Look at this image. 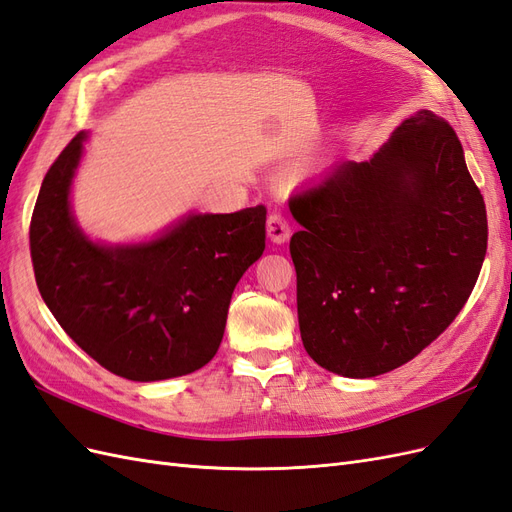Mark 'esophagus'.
Listing matches in <instances>:
<instances>
[{"instance_id": "esophagus-1", "label": "esophagus", "mask_w": 512, "mask_h": 512, "mask_svg": "<svg viewBox=\"0 0 512 512\" xmlns=\"http://www.w3.org/2000/svg\"><path fill=\"white\" fill-rule=\"evenodd\" d=\"M267 234H269V239H271L273 243H278V245L286 243L288 237H290V224H288V219H286L282 213L273 211V213L269 215V219H267Z\"/></svg>"}]
</instances>
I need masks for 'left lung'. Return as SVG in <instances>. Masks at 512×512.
<instances>
[{"label":"left lung","mask_w":512,"mask_h":512,"mask_svg":"<svg viewBox=\"0 0 512 512\" xmlns=\"http://www.w3.org/2000/svg\"><path fill=\"white\" fill-rule=\"evenodd\" d=\"M303 347L368 379L407 364L472 295L487 209L450 124L420 109L368 161H342L288 202Z\"/></svg>","instance_id":"obj_1"}]
</instances>
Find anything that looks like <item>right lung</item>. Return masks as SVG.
<instances>
[{"label":"right lung","mask_w":512,"mask_h":512,"mask_svg":"<svg viewBox=\"0 0 512 512\" xmlns=\"http://www.w3.org/2000/svg\"><path fill=\"white\" fill-rule=\"evenodd\" d=\"M86 137L77 133L53 161L34 206L40 295L66 334L114 375L142 383L189 375L222 344L232 290L265 252L267 209L191 213L153 241L94 243L71 211Z\"/></svg>","instance_id":"1"}]
</instances>
